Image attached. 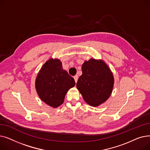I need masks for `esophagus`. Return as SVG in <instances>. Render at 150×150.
<instances>
[{
	"label": "esophagus",
	"instance_id": "1",
	"mask_svg": "<svg viewBox=\"0 0 150 150\" xmlns=\"http://www.w3.org/2000/svg\"><path fill=\"white\" fill-rule=\"evenodd\" d=\"M74 80H75V83H76V82H77V81H78V75H75V76H74Z\"/></svg>",
	"mask_w": 150,
	"mask_h": 150
}]
</instances>
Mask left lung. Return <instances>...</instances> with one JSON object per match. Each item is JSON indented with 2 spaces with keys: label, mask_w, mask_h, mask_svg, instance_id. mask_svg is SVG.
<instances>
[{
  "label": "left lung",
  "mask_w": 150,
  "mask_h": 150,
  "mask_svg": "<svg viewBox=\"0 0 150 150\" xmlns=\"http://www.w3.org/2000/svg\"><path fill=\"white\" fill-rule=\"evenodd\" d=\"M82 75L78 78L76 88L84 100L96 107L105 102L112 92L114 79L112 73L103 60L93 58L82 65Z\"/></svg>",
  "instance_id": "8db88e82"
}]
</instances>
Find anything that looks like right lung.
I'll list each match as a JSON object with an SVG mask.
<instances>
[{
	"mask_svg": "<svg viewBox=\"0 0 150 150\" xmlns=\"http://www.w3.org/2000/svg\"><path fill=\"white\" fill-rule=\"evenodd\" d=\"M75 85L74 78L62 69L58 59L45 62L36 76L35 87L39 98L54 108L64 102L67 91Z\"/></svg>",
	"mask_w": 150,
	"mask_h": 150,
	"instance_id": "right-lung-1",
	"label": "right lung"
}]
</instances>
